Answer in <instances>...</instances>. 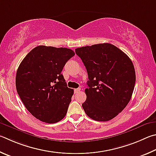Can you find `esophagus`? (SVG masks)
I'll return each mask as SVG.
<instances>
[{"label": "esophagus", "mask_w": 156, "mask_h": 156, "mask_svg": "<svg viewBox=\"0 0 156 156\" xmlns=\"http://www.w3.org/2000/svg\"><path fill=\"white\" fill-rule=\"evenodd\" d=\"M81 90V88H76V89H75V93H78L79 92H80Z\"/></svg>", "instance_id": "obj_1"}]
</instances>
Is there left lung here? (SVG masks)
<instances>
[{
    "label": "left lung",
    "mask_w": 156,
    "mask_h": 156,
    "mask_svg": "<svg viewBox=\"0 0 156 156\" xmlns=\"http://www.w3.org/2000/svg\"><path fill=\"white\" fill-rule=\"evenodd\" d=\"M88 72L86 114L97 121H108L124 110L132 98L136 73L132 60L110 43L75 49Z\"/></svg>",
    "instance_id": "8db88e82"
}]
</instances>
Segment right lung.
I'll use <instances>...</instances> for the list:
<instances>
[{
	"label": "right lung",
	"instance_id": "right-lung-1",
	"mask_svg": "<svg viewBox=\"0 0 156 156\" xmlns=\"http://www.w3.org/2000/svg\"><path fill=\"white\" fill-rule=\"evenodd\" d=\"M75 55L67 48L38 46L20 63L16 76L19 97L30 113L40 121L55 123L64 118L74 90L61 73Z\"/></svg>",
	"mask_w": 156,
	"mask_h": 156
}]
</instances>
